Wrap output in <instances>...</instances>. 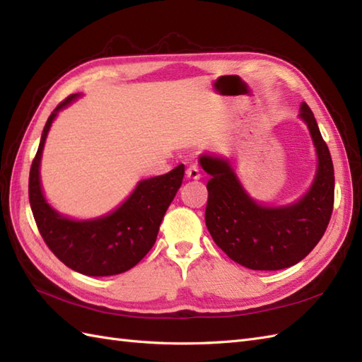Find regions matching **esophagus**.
Returning a JSON list of instances; mask_svg holds the SVG:
<instances>
[{"label":"esophagus","mask_w":362,"mask_h":362,"mask_svg":"<svg viewBox=\"0 0 362 362\" xmlns=\"http://www.w3.org/2000/svg\"><path fill=\"white\" fill-rule=\"evenodd\" d=\"M187 179L188 180H199V179H201V171H199V168L196 165H191L187 169Z\"/></svg>","instance_id":"obj_1"}]
</instances>
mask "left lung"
Returning a JSON list of instances; mask_svg holds the SVG:
<instances>
[{"mask_svg": "<svg viewBox=\"0 0 362 362\" xmlns=\"http://www.w3.org/2000/svg\"><path fill=\"white\" fill-rule=\"evenodd\" d=\"M298 118L310 130L317 166L308 191L286 205L255 201L238 177L233 161L204 152L199 165L210 175L205 224L230 259L253 271H279L297 264L316 247L333 213L334 169L328 146L306 103Z\"/></svg>", "mask_w": 362, "mask_h": 362, "instance_id": "8db88e82", "label": "left lung"}]
</instances>
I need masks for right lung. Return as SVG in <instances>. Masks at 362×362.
Here are the masks:
<instances>
[{
    "label": "right lung",
    "mask_w": 362,
    "mask_h": 362,
    "mask_svg": "<svg viewBox=\"0 0 362 362\" xmlns=\"http://www.w3.org/2000/svg\"><path fill=\"white\" fill-rule=\"evenodd\" d=\"M79 96H68L46 121L29 173V204L46 245L64 264L88 276L117 275L140 263L156 244L161 221L182 185L185 166L140 180L124 202L104 216L73 219L59 213L43 194L42 153L59 112Z\"/></svg>",
    "instance_id": "1"
}]
</instances>
